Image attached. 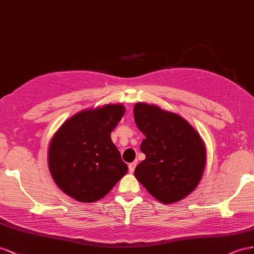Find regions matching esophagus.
Returning <instances> with one entry per match:
<instances>
[{"label": "esophagus", "instance_id": "obj_1", "mask_svg": "<svg viewBox=\"0 0 254 254\" xmlns=\"http://www.w3.org/2000/svg\"><path fill=\"white\" fill-rule=\"evenodd\" d=\"M135 167H136V163H131V164H128V171L131 172V173H133L134 172V170H135Z\"/></svg>", "mask_w": 254, "mask_h": 254}]
</instances>
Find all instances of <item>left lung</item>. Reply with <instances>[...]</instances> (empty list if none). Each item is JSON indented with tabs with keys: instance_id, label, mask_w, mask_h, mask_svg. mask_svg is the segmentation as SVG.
I'll return each instance as SVG.
<instances>
[{
	"instance_id": "obj_1",
	"label": "left lung",
	"mask_w": 254,
	"mask_h": 254,
	"mask_svg": "<svg viewBox=\"0 0 254 254\" xmlns=\"http://www.w3.org/2000/svg\"><path fill=\"white\" fill-rule=\"evenodd\" d=\"M134 119L146 136L140 150L146 158L134 175L159 202L187 197L203 175L206 151L198 132L181 116L156 105L136 103Z\"/></svg>"
}]
</instances>
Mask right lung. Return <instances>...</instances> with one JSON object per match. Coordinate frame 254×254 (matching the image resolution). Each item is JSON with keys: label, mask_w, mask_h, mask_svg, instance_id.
<instances>
[{"label": "right lung", "mask_w": 254, "mask_h": 254, "mask_svg": "<svg viewBox=\"0 0 254 254\" xmlns=\"http://www.w3.org/2000/svg\"><path fill=\"white\" fill-rule=\"evenodd\" d=\"M121 104L82 111L64 121L50 142L48 165L54 182L79 202H95L127 172L111 133L125 115Z\"/></svg>", "instance_id": "add662e5"}]
</instances>
